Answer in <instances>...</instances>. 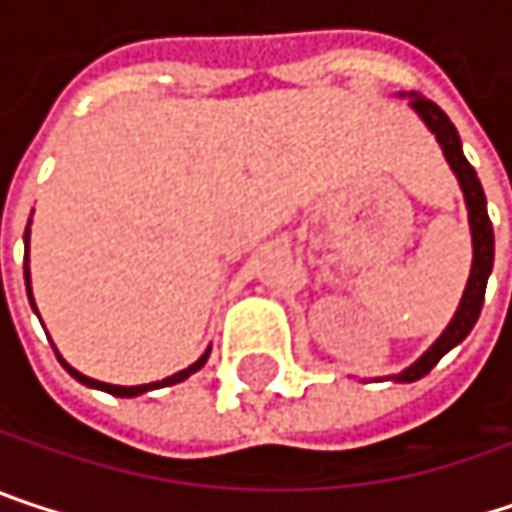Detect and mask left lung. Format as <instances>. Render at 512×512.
Instances as JSON below:
<instances>
[{
  "mask_svg": "<svg viewBox=\"0 0 512 512\" xmlns=\"http://www.w3.org/2000/svg\"><path fill=\"white\" fill-rule=\"evenodd\" d=\"M400 97H409V106L412 112L427 124V130L436 136L442 154L448 159L451 171L457 174L462 189V198H465V210H468V228H471V272H468V281H465V290H462L460 305L451 317V323L445 326V332L433 341V347L412 361L409 367H403L400 373H391L385 379L391 382H415L421 376H427L439 358L445 353H451L457 344H462L468 338V332L474 329L477 317H480V308H483V296H486V281L492 275V260H495V234H492V222H489V213H486V195H483V186L477 180V171L468 165V159L462 154V142L457 127L451 124V118L427 97L409 91V94H400Z\"/></svg>",
  "mask_w": 512,
  "mask_h": 512,
  "instance_id": "obj_1",
  "label": "left lung"
}]
</instances>
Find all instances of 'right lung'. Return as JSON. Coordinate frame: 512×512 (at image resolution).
Instances as JSON below:
<instances>
[{"mask_svg": "<svg viewBox=\"0 0 512 512\" xmlns=\"http://www.w3.org/2000/svg\"><path fill=\"white\" fill-rule=\"evenodd\" d=\"M32 228V219H29V225H26V234H23V243H26V257H23V275H26V293H29V302H32V311L38 314V305H35V299H32V275H29V231ZM52 350H55V344H52ZM55 356L61 361V367L76 379V382H82V385H88V388H97V391H106V394H115V397H139V394H145V391H154V388H165V385H177V382H183V379H189L192 373H198L204 364H207V358H210V347L204 350V356L198 358V361H192L189 367H183V370H177V373H171V376H165V379H159V382H148V385H109V382H100V379H91V376H85V373H79L76 367H70L61 353L55 350Z\"/></svg>", "mask_w": 512, "mask_h": 512, "instance_id": "obj_1", "label": "right lung"}]
</instances>
